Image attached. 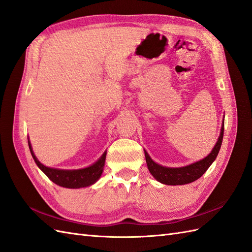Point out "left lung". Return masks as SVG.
Instances as JSON below:
<instances>
[{
    "label": "left lung",
    "instance_id": "1",
    "mask_svg": "<svg viewBox=\"0 0 252 252\" xmlns=\"http://www.w3.org/2000/svg\"><path fill=\"white\" fill-rule=\"evenodd\" d=\"M223 123L224 121L222 122L221 131H220L218 141L217 143L215 144L213 151L205 158L202 159V160L186 165V167H181V168L162 167V165L153 161V159L150 157V155L144 151L146 164L151 174L154 176L158 182L165 184V185H185V184L192 183L194 181H197L198 179H200V177L206 172V170L210 168V165L214 162L215 159H216L220 147H221L222 139H223V130H224Z\"/></svg>",
    "mask_w": 252,
    "mask_h": 252
}]
</instances>
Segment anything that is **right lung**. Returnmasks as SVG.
Instances as JSON below:
<instances>
[{
    "label": "right lung",
    "instance_id": "obj_1",
    "mask_svg": "<svg viewBox=\"0 0 252 252\" xmlns=\"http://www.w3.org/2000/svg\"><path fill=\"white\" fill-rule=\"evenodd\" d=\"M28 142L31 154H32L36 164H37L38 168L42 172L50 179V181H52L59 186H62L65 188H81L91 186L97 182V180L99 179L103 171V165H105L107 155L106 152L103 153L102 156L98 159L95 163L90 165L88 168L79 170H62L49 168L40 163L38 161V159L34 155L30 141H28Z\"/></svg>",
    "mask_w": 252,
    "mask_h": 252
}]
</instances>
